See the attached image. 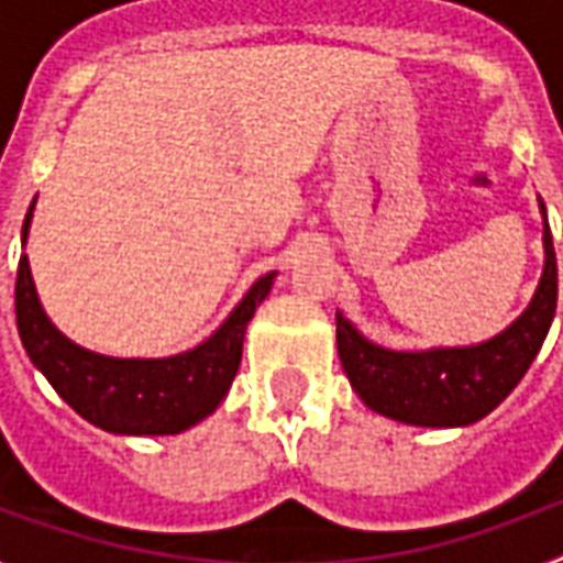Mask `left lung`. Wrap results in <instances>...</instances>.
I'll return each instance as SVG.
<instances>
[{
  "instance_id": "left-lung-1",
  "label": "left lung",
  "mask_w": 563,
  "mask_h": 563,
  "mask_svg": "<svg viewBox=\"0 0 563 563\" xmlns=\"http://www.w3.org/2000/svg\"><path fill=\"white\" fill-rule=\"evenodd\" d=\"M540 212L545 252L540 285L528 309L507 330L492 335L489 342L429 351H389L368 342L342 311H335L339 360L366 408L408 426L459 429L483 420L510 396L534 363L555 318L558 264L543 200Z\"/></svg>"
}]
</instances>
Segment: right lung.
<instances>
[{
    "label": "right lung",
    "instance_id": "obj_1",
    "mask_svg": "<svg viewBox=\"0 0 563 563\" xmlns=\"http://www.w3.org/2000/svg\"><path fill=\"white\" fill-rule=\"evenodd\" d=\"M32 209L35 200L23 221V245ZM273 282L276 273L257 278L219 330L191 351L162 360H122L86 351L53 327L41 309L29 257L23 254L14 287L18 332L29 360L84 420L113 434H179L207 420L228 396L240 368L245 327Z\"/></svg>",
    "mask_w": 563,
    "mask_h": 563
}]
</instances>
